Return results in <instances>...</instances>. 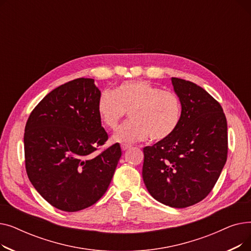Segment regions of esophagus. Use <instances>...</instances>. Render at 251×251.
<instances>
[{
	"label": "esophagus",
	"instance_id": "34e87169",
	"mask_svg": "<svg viewBox=\"0 0 251 251\" xmlns=\"http://www.w3.org/2000/svg\"><path fill=\"white\" fill-rule=\"evenodd\" d=\"M131 147L130 146H128V144H122L121 146V149H122V151H127L128 149H130Z\"/></svg>",
	"mask_w": 251,
	"mask_h": 251
}]
</instances>
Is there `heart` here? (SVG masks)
Returning a JSON list of instances; mask_svg holds the SVG:
<instances>
[{
  "label": "heart",
  "instance_id": "b5f03b06",
  "mask_svg": "<svg viewBox=\"0 0 251 251\" xmlns=\"http://www.w3.org/2000/svg\"><path fill=\"white\" fill-rule=\"evenodd\" d=\"M97 111L104 127L116 129L129 112L131 120L119 129L116 142L133 143L147 139L166 140L172 136L181 120L179 98L161 90L147 80H131L113 91L103 90L97 101Z\"/></svg>",
  "mask_w": 251,
  "mask_h": 251
}]
</instances>
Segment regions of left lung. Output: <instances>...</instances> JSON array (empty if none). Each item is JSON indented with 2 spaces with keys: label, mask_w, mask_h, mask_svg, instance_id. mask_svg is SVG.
<instances>
[{
  "label": "left lung",
  "mask_w": 251,
  "mask_h": 251,
  "mask_svg": "<svg viewBox=\"0 0 251 251\" xmlns=\"http://www.w3.org/2000/svg\"><path fill=\"white\" fill-rule=\"evenodd\" d=\"M181 102L174 134L143 149V182L154 200L183 208L212 191L227 161V120L221 104L202 87L172 77Z\"/></svg>",
  "instance_id": "left-lung-1"
}]
</instances>
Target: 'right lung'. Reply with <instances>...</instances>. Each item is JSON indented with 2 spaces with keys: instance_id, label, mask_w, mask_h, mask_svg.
<instances>
[{
  "instance_id": "right-lung-1",
  "label": "right lung",
  "mask_w": 251,
  "mask_h": 251,
  "mask_svg": "<svg viewBox=\"0 0 251 251\" xmlns=\"http://www.w3.org/2000/svg\"><path fill=\"white\" fill-rule=\"evenodd\" d=\"M100 89L91 78H77L48 94L25 126L26 173L52 206L77 212L107 191L122 151L108 140L97 111Z\"/></svg>"
}]
</instances>
